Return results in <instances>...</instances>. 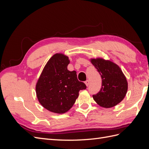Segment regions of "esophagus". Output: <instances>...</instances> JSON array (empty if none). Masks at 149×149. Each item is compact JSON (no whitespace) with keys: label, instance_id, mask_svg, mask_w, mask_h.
I'll list each match as a JSON object with an SVG mask.
<instances>
[{"label":"esophagus","instance_id":"obj_1","mask_svg":"<svg viewBox=\"0 0 149 149\" xmlns=\"http://www.w3.org/2000/svg\"><path fill=\"white\" fill-rule=\"evenodd\" d=\"M85 84H86V86H88L89 84V81L88 79L86 81H85Z\"/></svg>","mask_w":149,"mask_h":149}]
</instances>
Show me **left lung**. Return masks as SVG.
<instances>
[{
    "label": "left lung",
    "instance_id": "left-lung-1",
    "mask_svg": "<svg viewBox=\"0 0 149 149\" xmlns=\"http://www.w3.org/2000/svg\"><path fill=\"white\" fill-rule=\"evenodd\" d=\"M90 61L102 78V87L100 92L93 96L94 100L105 108L118 104L125 97L128 89L127 81L123 71L111 60L97 58Z\"/></svg>",
    "mask_w": 149,
    "mask_h": 149
}]
</instances>
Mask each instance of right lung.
Returning <instances> with one entry per match:
<instances>
[{"mask_svg": "<svg viewBox=\"0 0 149 149\" xmlns=\"http://www.w3.org/2000/svg\"><path fill=\"white\" fill-rule=\"evenodd\" d=\"M69 58L56 53L49 59L36 84V94L39 102L48 111L63 114L73 107L80 90L86 86L79 81L76 71L67 68Z\"/></svg>", "mask_w": 149, "mask_h": 149, "instance_id": "obj_1", "label": "right lung"}]
</instances>
